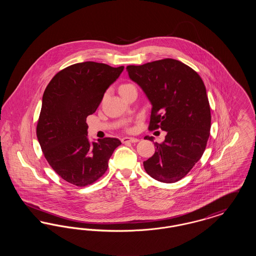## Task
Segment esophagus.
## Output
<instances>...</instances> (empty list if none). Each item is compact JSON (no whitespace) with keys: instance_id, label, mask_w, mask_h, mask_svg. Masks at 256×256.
<instances>
[{"instance_id":"esophagus-1","label":"esophagus","mask_w":256,"mask_h":256,"mask_svg":"<svg viewBox=\"0 0 256 256\" xmlns=\"http://www.w3.org/2000/svg\"><path fill=\"white\" fill-rule=\"evenodd\" d=\"M139 140L137 138L134 137H124L122 139V143H136Z\"/></svg>"}]
</instances>
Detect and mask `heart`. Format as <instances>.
I'll return each instance as SVG.
<instances>
[{
	"mask_svg": "<svg viewBox=\"0 0 256 256\" xmlns=\"http://www.w3.org/2000/svg\"><path fill=\"white\" fill-rule=\"evenodd\" d=\"M132 86V84H122V86H120L119 87V90H122L124 88H126V87H128V86Z\"/></svg>",
	"mask_w": 256,
	"mask_h": 256,
	"instance_id": "obj_1",
	"label": "heart"
}]
</instances>
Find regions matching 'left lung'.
Returning a JSON list of instances; mask_svg holds the SVG:
<instances>
[{
  "instance_id": "1",
  "label": "left lung",
  "mask_w": 256,
  "mask_h": 256,
  "mask_svg": "<svg viewBox=\"0 0 256 256\" xmlns=\"http://www.w3.org/2000/svg\"><path fill=\"white\" fill-rule=\"evenodd\" d=\"M152 104L150 130L166 132L163 143L144 161L152 178L174 183L184 178L200 159L210 134L211 113L200 76L180 61L165 58L126 67ZM154 141V137L146 136Z\"/></svg>"
}]
</instances>
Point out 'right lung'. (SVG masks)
<instances>
[{
	"label": "right lung",
	"mask_w": 256,
	"mask_h": 256,
	"mask_svg": "<svg viewBox=\"0 0 256 256\" xmlns=\"http://www.w3.org/2000/svg\"><path fill=\"white\" fill-rule=\"evenodd\" d=\"M124 66L86 61L56 74L46 87L36 135L45 158L64 180L82 187L108 170L117 138L90 142L86 118L93 114Z\"/></svg>",
	"instance_id": "obj_1"
}]
</instances>
